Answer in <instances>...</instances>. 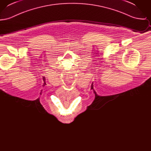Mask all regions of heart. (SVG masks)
Here are the masks:
<instances>
[{"label":"heart","mask_w":151,"mask_h":151,"mask_svg":"<svg viewBox=\"0 0 151 151\" xmlns=\"http://www.w3.org/2000/svg\"><path fill=\"white\" fill-rule=\"evenodd\" d=\"M60 96H61V97H60ZM62 97H63V96H58V97H59V98H62ZM65 98H66V97H65Z\"/></svg>","instance_id":"1"}]
</instances>
